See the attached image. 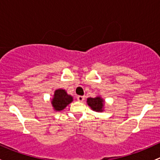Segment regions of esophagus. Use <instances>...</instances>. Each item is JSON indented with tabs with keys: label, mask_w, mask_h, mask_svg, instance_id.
Returning <instances> with one entry per match:
<instances>
[{
	"label": "esophagus",
	"mask_w": 160,
	"mask_h": 160,
	"mask_svg": "<svg viewBox=\"0 0 160 160\" xmlns=\"http://www.w3.org/2000/svg\"><path fill=\"white\" fill-rule=\"evenodd\" d=\"M77 100H78L80 102H83L84 101V97L83 96H78L77 97Z\"/></svg>",
	"instance_id": "1"
}]
</instances>
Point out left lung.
<instances>
[{
  "label": "left lung",
  "mask_w": 160,
  "mask_h": 160,
  "mask_svg": "<svg viewBox=\"0 0 160 160\" xmlns=\"http://www.w3.org/2000/svg\"><path fill=\"white\" fill-rule=\"evenodd\" d=\"M87 103L90 108L96 112H103L104 110V100L101 96L88 98Z\"/></svg>",
  "instance_id": "left-lung-1"
}]
</instances>
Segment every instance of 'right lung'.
I'll return each mask as SVG.
<instances>
[{"label": "right lung", "instance_id": "right-lung-1", "mask_svg": "<svg viewBox=\"0 0 160 160\" xmlns=\"http://www.w3.org/2000/svg\"><path fill=\"white\" fill-rule=\"evenodd\" d=\"M73 101V98L68 94L66 90L57 89L55 90L54 94L51 100L52 107L55 111H61L68 104H70Z\"/></svg>", "mask_w": 160, "mask_h": 160}]
</instances>
